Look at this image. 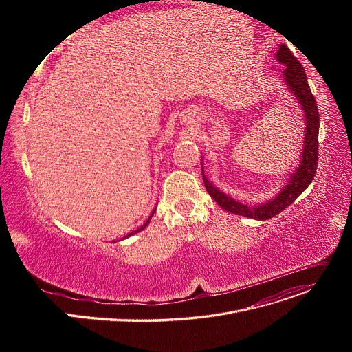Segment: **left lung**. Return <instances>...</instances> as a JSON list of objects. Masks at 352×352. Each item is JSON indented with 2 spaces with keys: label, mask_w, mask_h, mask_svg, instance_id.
<instances>
[{
  "label": "left lung",
  "mask_w": 352,
  "mask_h": 352,
  "mask_svg": "<svg viewBox=\"0 0 352 352\" xmlns=\"http://www.w3.org/2000/svg\"><path fill=\"white\" fill-rule=\"evenodd\" d=\"M276 58L280 63L285 65L284 77L289 87V89L294 92V96L298 98L300 104L304 108L305 121H307V131H305V145L302 153V161L298 166V170L291 177L289 184L284 190L268 201L267 204L258 206L254 208H250L244 204L234 201L232 198L227 197L226 194L219 192L217 188H214L210 181L206 178L204 171H202V179H204V186L207 188V192L214 198L217 204L226 210L227 212L243 215L254 219L265 221L275 215L283 212L288 206L297 199L302 191L309 186L311 181L316 177L317 166H318V131H320V113L316 97L312 96L309 89L305 71L301 65V63L294 57L291 50L281 44L278 52H276Z\"/></svg>",
  "instance_id": "left-lung-1"
}]
</instances>
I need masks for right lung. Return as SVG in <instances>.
<instances>
[{
	"instance_id": "add662e5",
	"label": "right lung",
	"mask_w": 352,
	"mask_h": 352,
	"mask_svg": "<svg viewBox=\"0 0 352 352\" xmlns=\"http://www.w3.org/2000/svg\"><path fill=\"white\" fill-rule=\"evenodd\" d=\"M151 215H153V214H151ZM150 219H151V217H150V218H148V221H146V223H145V224H144V226H141V227H140V228H138V230H135V231H133V232H131V234H129V235H133V234H137V232H140V231H142V230H144V228H145V227H146V226H148V223H150ZM129 235H126V236H129ZM126 236H124V238H126Z\"/></svg>"
}]
</instances>
